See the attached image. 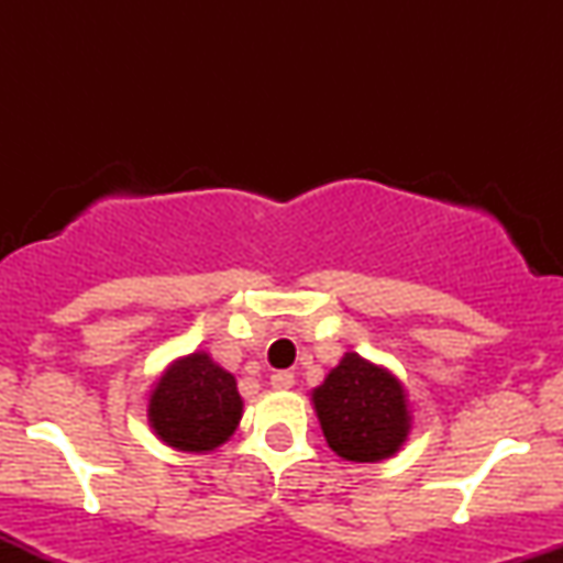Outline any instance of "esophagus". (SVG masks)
I'll use <instances>...</instances> for the list:
<instances>
[{"label":"esophagus","instance_id":"34e87169","mask_svg":"<svg viewBox=\"0 0 563 563\" xmlns=\"http://www.w3.org/2000/svg\"><path fill=\"white\" fill-rule=\"evenodd\" d=\"M269 384H273V389H290L294 386V373L288 371H277L273 373V378H269Z\"/></svg>","mask_w":563,"mask_h":563}]
</instances>
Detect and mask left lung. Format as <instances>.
I'll return each mask as SVG.
<instances>
[{
  "label": "left lung",
  "mask_w": 563,
  "mask_h": 563,
  "mask_svg": "<svg viewBox=\"0 0 563 563\" xmlns=\"http://www.w3.org/2000/svg\"><path fill=\"white\" fill-rule=\"evenodd\" d=\"M312 402L328 448L344 461L378 463L410 434L405 386L357 352L344 354L312 391Z\"/></svg>",
  "instance_id": "left-lung-1"
}]
</instances>
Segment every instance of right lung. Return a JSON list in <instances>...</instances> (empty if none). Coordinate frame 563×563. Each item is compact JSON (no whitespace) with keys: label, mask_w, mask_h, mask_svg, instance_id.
Wrapping results in <instances>:
<instances>
[{"label":"right lung","mask_w":563,"mask_h":563,"mask_svg":"<svg viewBox=\"0 0 563 563\" xmlns=\"http://www.w3.org/2000/svg\"><path fill=\"white\" fill-rule=\"evenodd\" d=\"M241 416L235 376L206 352H192L166 367L147 405L156 437L183 452H209L224 444Z\"/></svg>","instance_id":"1"}]
</instances>
